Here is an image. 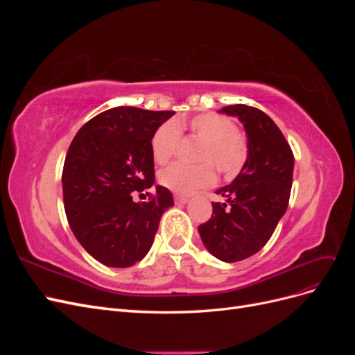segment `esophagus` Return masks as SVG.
<instances>
[{
	"mask_svg": "<svg viewBox=\"0 0 355 355\" xmlns=\"http://www.w3.org/2000/svg\"><path fill=\"white\" fill-rule=\"evenodd\" d=\"M188 197L187 196H182V194H175V202L176 204H185L188 202Z\"/></svg>",
	"mask_w": 355,
	"mask_h": 355,
	"instance_id": "1",
	"label": "esophagus"
}]
</instances>
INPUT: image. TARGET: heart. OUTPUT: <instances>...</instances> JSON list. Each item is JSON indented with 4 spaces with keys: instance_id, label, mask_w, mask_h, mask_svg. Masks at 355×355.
<instances>
[{
    "instance_id": "1",
    "label": "heart",
    "mask_w": 355,
    "mask_h": 355,
    "mask_svg": "<svg viewBox=\"0 0 355 355\" xmlns=\"http://www.w3.org/2000/svg\"><path fill=\"white\" fill-rule=\"evenodd\" d=\"M189 128L191 135L202 139L198 164L175 163L161 170V185L178 194H189L206 188L214 182V167L225 176H234L243 167L247 158L245 141L239 133V127L231 118L220 114L206 112L192 116L188 123L166 121L153 135L151 153L158 164H166L175 155L180 142V130Z\"/></svg>"
}]
</instances>
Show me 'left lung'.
I'll list each match as a JSON object with an SVG mask.
<instances>
[{
  "label": "left lung",
  "instance_id": "8db88e82",
  "mask_svg": "<svg viewBox=\"0 0 355 355\" xmlns=\"http://www.w3.org/2000/svg\"><path fill=\"white\" fill-rule=\"evenodd\" d=\"M220 112L239 116L247 133V159L232 184L216 191L211 218L198 227L206 249L223 262L259 252L287 210L295 158L277 124L261 110L230 105Z\"/></svg>",
  "mask_w": 355,
  "mask_h": 355
}]
</instances>
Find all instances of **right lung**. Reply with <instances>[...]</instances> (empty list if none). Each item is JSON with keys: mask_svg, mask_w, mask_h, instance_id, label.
<instances>
[{"mask_svg": "<svg viewBox=\"0 0 355 355\" xmlns=\"http://www.w3.org/2000/svg\"><path fill=\"white\" fill-rule=\"evenodd\" d=\"M173 114L118 106L85 123L69 145L62 171L67 218L85 252L106 266L142 261L173 206L171 192L159 185L146 192L148 201H133L154 185L151 139Z\"/></svg>", "mask_w": 355, "mask_h": 355, "instance_id": "add662e5", "label": "right lung"}]
</instances>
